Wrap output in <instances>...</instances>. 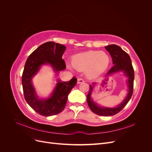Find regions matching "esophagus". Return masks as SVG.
Instances as JSON below:
<instances>
[{"label": "esophagus", "mask_w": 152, "mask_h": 152, "mask_svg": "<svg viewBox=\"0 0 152 152\" xmlns=\"http://www.w3.org/2000/svg\"><path fill=\"white\" fill-rule=\"evenodd\" d=\"M84 80L82 79V78H78L77 79V83L78 84H81L82 82H84Z\"/></svg>", "instance_id": "obj_1"}]
</instances>
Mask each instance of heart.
Returning a JSON list of instances; mask_svg holds the SVG:
<instances>
[{
  "label": "heart",
  "instance_id": "b5f03b06",
  "mask_svg": "<svg viewBox=\"0 0 152 152\" xmlns=\"http://www.w3.org/2000/svg\"><path fill=\"white\" fill-rule=\"evenodd\" d=\"M109 63L108 55L104 51L89 50L75 55L72 59V65H68V67L79 71L87 70L89 75L96 77L102 74Z\"/></svg>",
  "mask_w": 152,
  "mask_h": 152
}]
</instances>
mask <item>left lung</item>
Wrapping results in <instances>:
<instances>
[{
  "mask_svg": "<svg viewBox=\"0 0 152 152\" xmlns=\"http://www.w3.org/2000/svg\"><path fill=\"white\" fill-rule=\"evenodd\" d=\"M104 48L109 52L114 65L108 72L106 76L110 75L118 72H122L124 75L127 77L128 93L126 98L117 107L115 108L102 107L96 104L91 98L94 86V83H93V84L89 86V91L87 96V102L91 111L94 113L100 116H112L121 111L122 109L125 107L131 98L133 93V86H134V72L129 55L122 50L121 47L115 44H112L107 45L104 47Z\"/></svg>",
  "mask_w": 152,
  "mask_h": 152,
  "instance_id": "left-lung-1",
  "label": "left lung"
}]
</instances>
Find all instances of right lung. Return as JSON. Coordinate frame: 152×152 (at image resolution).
<instances>
[{
    "instance_id": "1",
    "label": "right lung",
    "mask_w": 152,
    "mask_h": 152,
    "mask_svg": "<svg viewBox=\"0 0 152 152\" xmlns=\"http://www.w3.org/2000/svg\"><path fill=\"white\" fill-rule=\"evenodd\" d=\"M66 47L54 42H45L28 56L22 75L24 97L30 107L42 116L49 117L61 112L65 108L68 95L77 82L75 77L68 82L57 80L56 87L49 98L39 99L31 80L42 65H49L56 73L65 70V62L62 59Z\"/></svg>"
}]
</instances>
